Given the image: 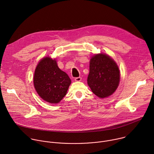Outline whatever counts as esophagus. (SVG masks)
<instances>
[{
  "label": "esophagus",
  "instance_id": "esophagus-1",
  "mask_svg": "<svg viewBox=\"0 0 154 154\" xmlns=\"http://www.w3.org/2000/svg\"><path fill=\"white\" fill-rule=\"evenodd\" d=\"M74 80H75V82H80V81H81V80H82V78H81L80 77H75V78L74 79Z\"/></svg>",
  "mask_w": 154,
  "mask_h": 154
}]
</instances>
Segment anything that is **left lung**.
<instances>
[{
    "mask_svg": "<svg viewBox=\"0 0 154 154\" xmlns=\"http://www.w3.org/2000/svg\"><path fill=\"white\" fill-rule=\"evenodd\" d=\"M119 80V68L110 57L99 54L91 57L87 82L94 94L100 98L111 96L116 90Z\"/></svg>",
    "mask_w": 154,
    "mask_h": 154,
    "instance_id": "8db88e82",
    "label": "left lung"
}]
</instances>
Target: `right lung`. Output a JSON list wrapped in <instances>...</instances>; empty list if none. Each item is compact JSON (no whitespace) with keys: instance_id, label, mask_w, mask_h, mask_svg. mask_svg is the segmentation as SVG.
I'll return each instance as SVG.
<instances>
[{"instance_id":"1","label":"right lung","mask_w":154,"mask_h":154,"mask_svg":"<svg viewBox=\"0 0 154 154\" xmlns=\"http://www.w3.org/2000/svg\"><path fill=\"white\" fill-rule=\"evenodd\" d=\"M71 80L58 66L55 59L46 57L38 63L33 84L38 95L46 102L57 103L67 93Z\"/></svg>"}]
</instances>
